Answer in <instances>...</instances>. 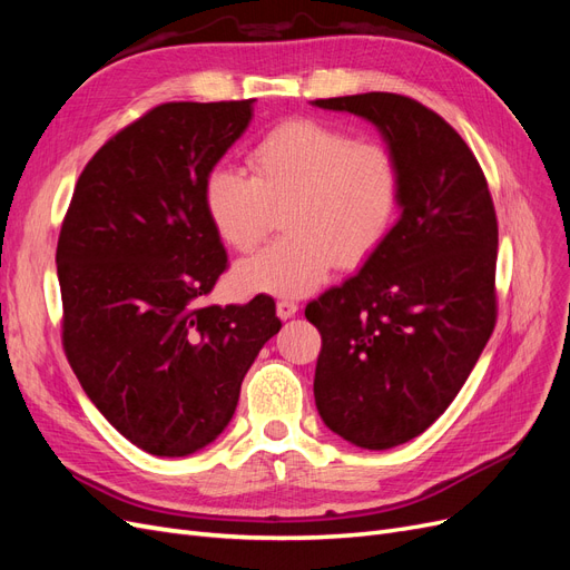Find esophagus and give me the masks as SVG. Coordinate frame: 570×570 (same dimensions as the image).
<instances>
[{"instance_id": "obj_1", "label": "esophagus", "mask_w": 570, "mask_h": 570, "mask_svg": "<svg viewBox=\"0 0 570 570\" xmlns=\"http://www.w3.org/2000/svg\"><path fill=\"white\" fill-rule=\"evenodd\" d=\"M297 312H299V304L289 297H283L278 304H275V314H278L283 321L292 318Z\"/></svg>"}]
</instances>
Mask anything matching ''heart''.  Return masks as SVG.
Listing matches in <instances>:
<instances>
[{"instance_id":"heart-1","label":"heart","mask_w":570,"mask_h":570,"mask_svg":"<svg viewBox=\"0 0 570 570\" xmlns=\"http://www.w3.org/2000/svg\"><path fill=\"white\" fill-rule=\"evenodd\" d=\"M252 178L216 166L204 180V212L235 252H252L285 209L289 235L239 262L233 281L254 295L302 297L318 289L337 262L354 268L373 256L400 214L402 176L392 151L350 132L289 120L249 151Z\"/></svg>"}]
</instances>
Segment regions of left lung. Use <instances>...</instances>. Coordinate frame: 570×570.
<instances>
[{
	"instance_id": "left-lung-1",
	"label": "left lung",
	"mask_w": 570,
	"mask_h": 570,
	"mask_svg": "<svg viewBox=\"0 0 570 570\" xmlns=\"http://www.w3.org/2000/svg\"><path fill=\"white\" fill-rule=\"evenodd\" d=\"M312 105L368 120L400 166L392 233L304 312L323 337V423L361 450H392L442 416L492 335L494 206L469 145L419 101L366 92Z\"/></svg>"
}]
</instances>
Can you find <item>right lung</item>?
<instances>
[{
  "label": "right lung",
  "mask_w": 570,
  "mask_h": 570,
  "mask_svg": "<svg viewBox=\"0 0 570 570\" xmlns=\"http://www.w3.org/2000/svg\"><path fill=\"white\" fill-rule=\"evenodd\" d=\"M252 116L254 99L151 109L85 166L63 218L66 356L101 416L154 456H189L228 428L283 325L266 295L202 304L228 264L204 180Z\"/></svg>",
  "instance_id": "right-lung-1"
}]
</instances>
